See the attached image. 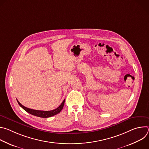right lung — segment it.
<instances>
[{"label": "right lung", "mask_w": 149, "mask_h": 149, "mask_svg": "<svg viewBox=\"0 0 149 149\" xmlns=\"http://www.w3.org/2000/svg\"><path fill=\"white\" fill-rule=\"evenodd\" d=\"M19 105L22 107L24 110H25L26 112L29 113V114L37 116V117H42V118H48V117H50L52 116H54L58 113H59L61 112V111L62 110L63 105H64V102H65V100L62 101V102L61 103V104L59 106L58 108H56L55 110H51V111H41V110H33V109H28L25 106L22 105L21 104L18 100H17Z\"/></svg>", "instance_id": "right-lung-1"}]
</instances>
